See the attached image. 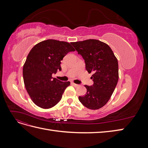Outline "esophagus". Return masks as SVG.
Returning <instances> with one entry per match:
<instances>
[{
  "mask_svg": "<svg viewBox=\"0 0 148 148\" xmlns=\"http://www.w3.org/2000/svg\"><path fill=\"white\" fill-rule=\"evenodd\" d=\"M72 84L73 85V86H75V87H78L79 85L78 84H75V83H72Z\"/></svg>",
  "mask_w": 148,
  "mask_h": 148,
  "instance_id": "obj_1",
  "label": "esophagus"
}]
</instances>
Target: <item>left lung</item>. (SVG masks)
I'll return each mask as SVG.
<instances>
[{
    "mask_svg": "<svg viewBox=\"0 0 148 148\" xmlns=\"http://www.w3.org/2000/svg\"><path fill=\"white\" fill-rule=\"evenodd\" d=\"M86 64V69L94 82L92 86L84 85L87 89L78 99L87 108L99 109L104 106L112 95L119 80L117 59L107 44L97 39L71 42Z\"/></svg>",
    "mask_w": 148,
    "mask_h": 148,
    "instance_id": "left-lung-1",
    "label": "left lung"
}]
</instances>
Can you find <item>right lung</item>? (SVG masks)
Here are the masks:
<instances>
[{
    "instance_id": "add662e5",
    "label": "right lung",
    "mask_w": 148,
    "mask_h": 148,
    "mask_svg": "<svg viewBox=\"0 0 148 148\" xmlns=\"http://www.w3.org/2000/svg\"><path fill=\"white\" fill-rule=\"evenodd\" d=\"M75 51L70 43L55 39L40 42L30 51L23 65V76L26 91L36 105L50 109L61 100L70 82H61L52 75L61 70L64 56Z\"/></svg>"
}]
</instances>
